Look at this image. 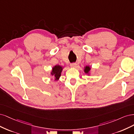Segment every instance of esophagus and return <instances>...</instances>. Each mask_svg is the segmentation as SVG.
Returning a JSON list of instances; mask_svg holds the SVG:
<instances>
[{
    "label": "esophagus",
    "instance_id": "esophagus-1",
    "mask_svg": "<svg viewBox=\"0 0 134 134\" xmlns=\"http://www.w3.org/2000/svg\"><path fill=\"white\" fill-rule=\"evenodd\" d=\"M70 66L72 68H75L77 66V63H72L70 64Z\"/></svg>",
    "mask_w": 134,
    "mask_h": 134
}]
</instances>
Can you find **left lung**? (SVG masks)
I'll return each mask as SVG.
<instances>
[{
  "label": "left lung",
  "instance_id": "1",
  "mask_svg": "<svg viewBox=\"0 0 134 134\" xmlns=\"http://www.w3.org/2000/svg\"><path fill=\"white\" fill-rule=\"evenodd\" d=\"M91 70V67L89 66H86V67H84V72L86 74H88L89 75V72Z\"/></svg>",
  "mask_w": 134,
  "mask_h": 134
}]
</instances>
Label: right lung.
I'll list each match as a JSON object with an SVG mask.
<instances>
[{"instance_id": "obj_1", "label": "right lung", "mask_w": 134, "mask_h": 134, "mask_svg": "<svg viewBox=\"0 0 134 134\" xmlns=\"http://www.w3.org/2000/svg\"><path fill=\"white\" fill-rule=\"evenodd\" d=\"M63 70V67L59 65H55L52 68V70L51 72L52 76H54V80L58 81L61 77V72Z\"/></svg>"}]
</instances>
